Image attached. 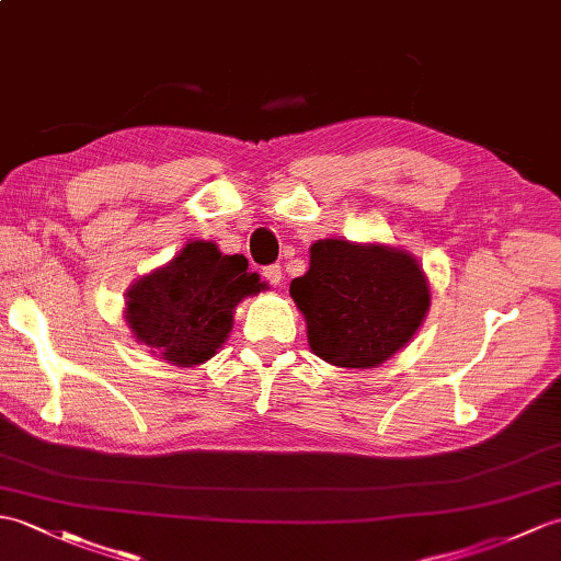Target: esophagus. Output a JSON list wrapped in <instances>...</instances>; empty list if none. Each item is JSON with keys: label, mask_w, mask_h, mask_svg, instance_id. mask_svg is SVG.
<instances>
[{"label": "esophagus", "mask_w": 561, "mask_h": 561, "mask_svg": "<svg viewBox=\"0 0 561 561\" xmlns=\"http://www.w3.org/2000/svg\"><path fill=\"white\" fill-rule=\"evenodd\" d=\"M263 277L270 282V284H279L282 282V267L279 265H270L263 270Z\"/></svg>", "instance_id": "obj_1"}]
</instances>
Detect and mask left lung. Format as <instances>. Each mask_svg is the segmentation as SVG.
Wrapping results in <instances>:
<instances>
[{
	"label": "left lung",
	"mask_w": 561,
	"mask_h": 561,
	"mask_svg": "<svg viewBox=\"0 0 561 561\" xmlns=\"http://www.w3.org/2000/svg\"><path fill=\"white\" fill-rule=\"evenodd\" d=\"M308 346L340 368H377L409 346L430 308V282L407 249L320 239L289 286Z\"/></svg>",
	"instance_id": "8db88e82"
}]
</instances>
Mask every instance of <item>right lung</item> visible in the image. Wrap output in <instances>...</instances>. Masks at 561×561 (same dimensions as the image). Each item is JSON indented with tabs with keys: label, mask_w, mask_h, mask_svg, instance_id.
<instances>
[{
	"label": "right lung",
	"mask_w": 561,
	"mask_h": 561,
	"mask_svg": "<svg viewBox=\"0 0 561 561\" xmlns=\"http://www.w3.org/2000/svg\"><path fill=\"white\" fill-rule=\"evenodd\" d=\"M263 286L243 255H225L215 241L195 239L128 286L124 320L148 354L195 368L217 354L237 306Z\"/></svg>",
	"instance_id": "right-lung-1"
}]
</instances>
